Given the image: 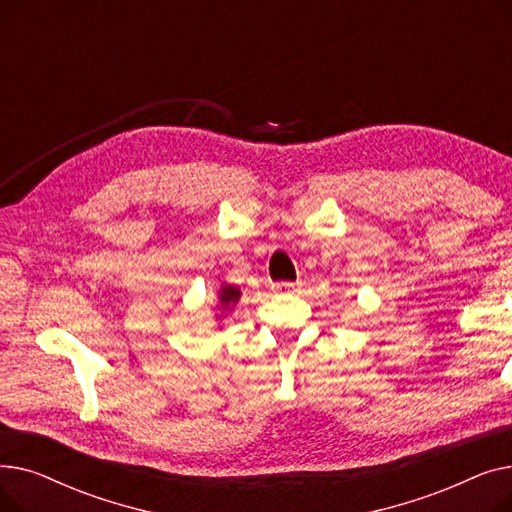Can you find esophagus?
<instances>
[{
  "label": "esophagus",
  "mask_w": 512,
  "mask_h": 512,
  "mask_svg": "<svg viewBox=\"0 0 512 512\" xmlns=\"http://www.w3.org/2000/svg\"><path fill=\"white\" fill-rule=\"evenodd\" d=\"M299 284H292V282H278L274 284V292L276 294H290V292H297Z\"/></svg>",
  "instance_id": "34e87169"
}]
</instances>
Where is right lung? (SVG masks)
<instances>
[{
  "mask_svg": "<svg viewBox=\"0 0 512 512\" xmlns=\"http://www.w3.org/2000/svg\"><path fill=\"white\" fill-rule=\"evenodd\" d=\"M238 301H240V288L234 286V284L224 282L218 290V297H215V307L213 309L218 311L215 319H224L226 313H230Z\"/></svg>",
  "mask_w": 512,
  "mask_h": 512,
  "instance_id": "obj_1",
  "label": "right lung"
}]
</instances>
